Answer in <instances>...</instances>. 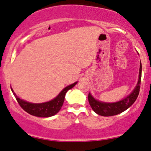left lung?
I'll list each match as a JSON object with an SVG mask.
<instances>
[{
  "label": "left lung",
  "mask_w": 151,
  "mask_h": 151,
  "mask_svg": "<svg viewBox=\"0 0 151 151\" xmlns=\"http://www.w3.org/2000/svg\"><path fill=\"white\" fill-rule=\"evenodd\" d=\"M141 63L140 64V69H139V78L137 81V84L132 93L116 103H103L99 100H96L90 93L88 95V100L92 109L96 114L102 116H112V115H118L128 109L129 107L133 104L138 96L140 92V84L141 81Z\"/></svg>",
  "instance_id": "1"
}]
</instances>
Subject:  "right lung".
<instances>
[{"mask_svg": "<svg viewBox=\"0 0 151 151\" xmlns=\"http://www.w3.org/2000/svg\"><path fill=\"white\" fill-rule=\"evenodd\" d=\"M77 82H75V83L66 86L55 99L46 102V103H31L23 100V99H19L17 96L16 95L15 93H14V95L15 96L16 99L21 106V108L24 111L28 112L29 114L34 115V116H37V117H50L59 112L63 103H64V101H65L66 93L68 92V90L73 88L77 84ZM11 90L12 92H14L12 89Z\"/></svg>", "mask_w": 151, "mask_h": 151, "instance_id": "add662e5", "label": "right lung"}]
</instances>
